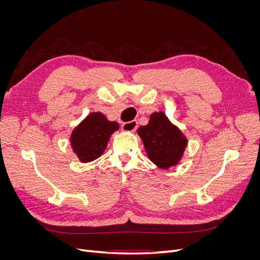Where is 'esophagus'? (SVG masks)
I'll use <instances>...</instances> for the list:
<instances>
[{"mask_svg": "<svg viewBox=\"0 0 260 260\" xmlns=\"http://www.w3.org/2000/svg\"><path fill=\"white\" fill-rule=\"evenodd\" d=\"M121 128L123 131H135L138 128V121L131 120L129 122H124V123H122Z\"/></svg>", "mask_w": 260, "mask_h": 260, "instance_id": "obj_1", "label": "esophagus"}]
</instances>
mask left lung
Wrapping results in <instances>:
<instances>
[{
    "mask_svg": "<svg viewBox=\"0 0 260 260\" xmlns=\"http://www.w3.org/2000/svg\"><path fill=\"white\" fill-rule=\"evenodd\" d=\"M148 158L161 169L178 164L186 146V139L164 113H154L146 125L138 129Z\"/></svg>",
    "mask_w": 260,
    "mask_h": 260,
    "instance_id": "8db88e82",
    "label": "left lung"
}]
</instances>
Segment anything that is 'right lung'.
<instances>
[{
  "mask_svg": "<svg viewBox=\"0 0 260 260\" xmlns=\"http://www.w3.org/2000/svg\"><path fill=\"white\" fill-rule=\"evenodd\" d=\"M119 125L108 121L101 113H92L75 129L72 145L79 159L83 162L96 159L103 154L109 137Z\"/></svg>",
  "mask_w": 260,
  "mask_h": 260,
  "instance_id": "obj_1",
  "label": "right lung"
}]
</instances>
